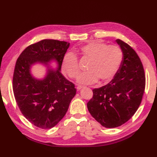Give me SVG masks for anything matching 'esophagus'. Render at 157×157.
Returning a JSON list of instances; mask_svg holds the SVG:
<instances>
[{
    "label": "esophagus",
    "instance_id": "obj_1",
    "mask_svg": "<svg viewBox=\"0 0 157 157\" xmlns=\"http://www.w3.org/2000/svg\"><path fill=\"white\" fill-rule=\"evenodd\" d=\"M82 88H83V86H78V87H77V89H78V90H81Z\"/></svg>",
    "mask_w": 157,
    "mask_h": 157
}]
</instances>
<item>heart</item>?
<instances>
[{
    "label": "heart",
    "mask_w": 157,
    "mask_h": 157,
    "mask_svg": "<svg viewBox=\"0 0 157 157\" xmlns=\"http://www.w3.org/2000/svg\"><path fill=\"white\" fill-rule=\"evenodd\" d=\"M79 54L90 59L88 72L82 73L78 79L80 84H92L101 79L108 82L114 78L121 64L123 52L117 45H107L104 42L92 41L82 46ZM62 71L71 79L79 73L78 57L71 52L66 53L61 61Z\"/></svg>",
    "instance_id": "b5f03b06"
}]
</instances>
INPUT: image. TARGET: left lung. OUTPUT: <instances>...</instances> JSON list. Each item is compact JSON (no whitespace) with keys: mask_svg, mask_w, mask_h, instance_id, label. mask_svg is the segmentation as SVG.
<instances>
[{"mask_svg":"<svg viewBox=\"0 0 157 157\" xmlns=\"http://www.w3.org/2000/svg\"><path fill=\"white\" fill-rule=\"evenodd\" d=\"M123 52V60L114 78L93 90L87 103L91 115L106 128L121 126L135 114L144 92L146 78L140 59L131 46L116 40Z\"/></svg>","mask_w":157,"mask_h":157,"instance_id":"8db88e82","label":"left lung"}]
</instances>
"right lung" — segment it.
Wrapping results in <instances>:
<instances>
[{
	"mask_svg": "<svg viewBox=\"0 0 157 157\" xmlns=\"http://www.w3.org/2000/svg\"><path fill=\"white\" fill-rule=\"evenodd\" d=\"M69 43L56 40H42L28 46L16 61L13 78L15 98L23 116L41 129H51L61 121L76 94L75 85L61 73L63 57ZM58 63L54 70L48 68L42 80L35 78L31 67L37 62Z\"/></svg>",
	"mask_w": 157,
	"mask_h": 157,
	"instance_id": "add662e5",
	"label": "right lung"
}]
</instances>
